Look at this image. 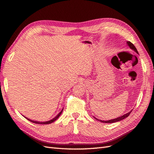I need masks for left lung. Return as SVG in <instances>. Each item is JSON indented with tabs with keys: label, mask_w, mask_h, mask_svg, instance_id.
Listing matches in <instances>:
<instances>
[{
	"label": "left lung",
	"mask_w": 154,
	"mask_h": 154,
	"mask_svg": "<svg viewBox=\"0 0 154 154\" xmlns=\"http://www.w3.org/2000/svg\"><path fill=\"white\" fill-rule=\"evenodd\" d=\"M126 44H127V45H128V47L130 48L131 50H134L135 52L137 53V54H139V53H138L137 49H136V48L135 47V46L133 45L132 43L130 42V41H126ZM132 110H133V109H132ZM132 110H130L129 112L124 114L123 116H121L119 117H117V118L113 119L108 120V121H103V120H100V119H97V118L95 117H94L95 119L96 120L99 121L100 122H104V123H113V122H117V121H122V119H125V118H126L127 117L129 116V115L131 113V111H132Z\"/></svg>",
	"instance_id": "8db88e82"
}]
</instances>
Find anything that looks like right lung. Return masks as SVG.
I'll return each instance as SVG.
<instances>
[{
  "label": "right lung",
  "mask_w": 154,
  "mask_h": 154,
  "mask_svg": "<svg viewBox=\"0 0 154 154\" xmlns=\"http://www.w3.org/2000/svg\"><path fill=\"white\" fill-rule=\"evenodd\" d=\"M63 109L62 110H61L57 115L54 118H53L52 119H51V120H50V121H44V122H40V121H33V120H32V119H28V118H27V117H24L26 119H27L28 120V121H31V122H33V123H35V124H42V125H48V124H50V123H51V122H54L55 121H56L57 119L59 117V116L61 115V113H62V112H63Z\"/></svg>",
  "instance_id": "1"
}]
</instances>
